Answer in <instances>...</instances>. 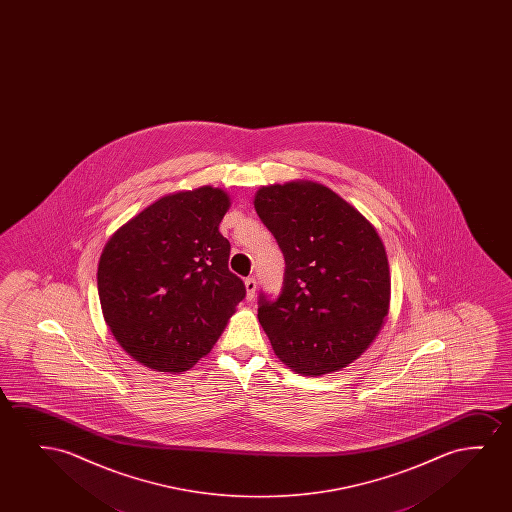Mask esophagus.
I'll return each mask as SVG.
<instances>
[{"label":"esophagus","mask_w":512,"mask_h":512,"mask_svg":"<svg viewBox=\"0 0 512 512\" xmlns=\"http://www.w3.org/2000/svg\"><path fill=\"white\" fill-rule=\"evenodd\" d=\"M246 287V299L248 301H252L253 297H255V290H257V280L250 276V278H246L245 280Z\"/></svg>","instance_id":"esophagus-1"}]
</instances>
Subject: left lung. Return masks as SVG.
I'll list each match as a JSON object with an SVG mask.
<instances>
[{
    "mask_svg": "<svg viewBox=\"0 0 512 512\" xmlns=\"http://www.w3.org/2000/svg\"><path fill=\"white\" fill-rule=\"evenodd\" d=\"M255 211L285 257L280 295H259L274 353L302 376L343 369L388 315L390 271L378 232L320 183L262 187Z\"/></svg>",
    "mask_w": 512,
    "mask_h": 512,
    "instance_id": "left-lung-1",
    "label": "left lung"
}]
</instances>
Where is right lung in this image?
Returning <instances> with one entry per match:
<instances>
[{"label":"right lung","mask_w":512,"mask_h":512,"mask_svg":"<svg viewBox=\"0 0 512 512\" xmlns=\"http://www.w3.org/2000/svg\"><path fill=\"white\" fill-rule=\"evenodd\" d=\"M229 204L213 187L162 197L120 227L101 253L106 323L150 369H190L245 299V283L229 271L231 243L218 231Z\"/></svg>","instance_id":"obj_1"}]
</instances>
